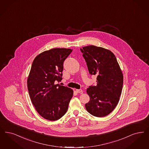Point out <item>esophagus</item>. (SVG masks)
<instances>
[{
    "instance_id": "1",
    "label": "esophagus",
    "mask_w": 149,
    "mask_h": 149,
    "mask_svg": "<svg viewBox=\"0 0 149 149\" xmlns=\"http://www.w3.org/2000/svg\"><path fill=\"white\" fill-rule=\"evenodd\" d=\"M76 91L77 93H83V90L81 89H76Z\"/></svg>"
}]
</instances>
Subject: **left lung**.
Masks as SVG:
<instances>
[{"label":"left lung","mask_w":149,"mask_h":149,"mask_svg":"<svg viewBox=\"0 0 149 149\" xmlns=\"http://www.w3.org/2000/svg\"><path fill=\"white\" fill-rule=\"evenodd\" d=\"M91 75L97 76L96 86L86 90L90 101L86 110L93 116L103 117L118 105L123 85V74L116 58L110 50L89 45L80 49Z\"/></svg>","instance_id":"obj_1"}]
</instances>
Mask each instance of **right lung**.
Instances as JSON below:
<instances>
[{"label":"right lung","instance_id":"1","mask_svg":"<svg viewBox=\"0 0 149 149\" xmlns=\"http://www.w3.org/2000/svg\"><path fill=\"white\" fill-rule=\"evenodd\" d=\"M70 49L54 48L43 52L34 60L27 80L32 104L44 119L55 121L66 113L73 90L56 84L62 79L63 63Z\"/></svg>","mask_w":149,"mask_h":149}]
</instances>
